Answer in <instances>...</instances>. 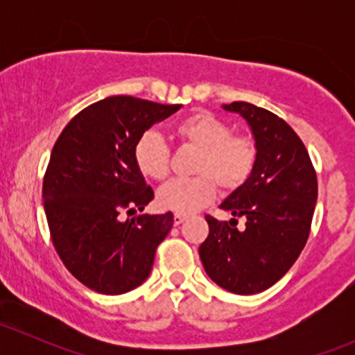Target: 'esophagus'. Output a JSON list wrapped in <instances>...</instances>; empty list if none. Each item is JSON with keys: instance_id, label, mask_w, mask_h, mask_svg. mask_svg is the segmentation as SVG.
Segmentation results:
<instances>
[{"instance_id": "1", "label": "esophagus", "mask_w": 355, "mask_h": 355, "mask_svg": "<svg viewBox=\"0 0 355 355\" xmlns=\"http://www.w3.org/2000/svg\"><path fill=\"white\" fill-rule=\"evenodd\" d=\"M185 220H187V214L175 213V216H173V223H175V225H180V223H184Z\"/></svg>"}]
</instances>
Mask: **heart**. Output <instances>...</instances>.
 <instances>
[{"label":"heart","mask_w":355,"mask_h":355,"mask_svg":"<svg viewBox=\"0 0 355 355\" xmlns=\"http://www.w3.org/2000/svg\"><path fill=\"white\" fill-rule=\"evenodd\" d=\"M173 137L184 148L198 149L192 161L196 177L168 182L157 192V202L178 213H191L206 206L223 192L244 187L257 163V142L244 132H232L230 125L209 111H196L175 123ZM139 171L151 180L163 182L171 171V151L164 139L148 130L134 146Z\"/></svg>","instance_id":"obj_1"}]
</instances>
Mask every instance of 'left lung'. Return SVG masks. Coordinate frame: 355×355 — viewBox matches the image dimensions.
I'll use <instances>...</instances> for the list:
<instances>
[{"label":"left lung","mask_w":355,"mask_h":355,"mask_svg":"<svg viewBox=\"0 0 355 355\" xmlns=\"http://www.w3.org/2000/svg\"><path fill=\"white\" fill-rule=\"evenodd\" d=\"M249 121L257 163L244 187L221 204L230 221L206 214L207 239L199 256L207 277L228 292L250 295L277 284L309 239L318 177L309 153L292 127L271 111L245 101L223 106ZM237 217L246 228L236 230Z\"/></svg>","instance_id":"obj_1"}]
</instances>
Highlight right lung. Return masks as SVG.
I'll list each match as a JSON object with an SVG mask.
<instances>
[{
  "label": "right lung",
  "mask_w": 355,
  "mask_h": 355,
  "mask_svg": "<svg viewBox=\"0 0 355 355\" xmlns=\"http://www.w3.org/2000/svg\"><path fill=\"white\" fill-rule=\"evenodd\" d=\"M182 105L110 96L78 111L53 146L42 180L49 235L60 259L94 292L120 295L149 277L173 213L142 211L155 192L134 161L137 139Z\"/></svg>",
  "instance_id": "right-lung-1"
}]
</instances>
